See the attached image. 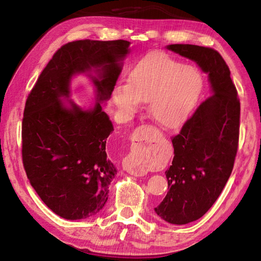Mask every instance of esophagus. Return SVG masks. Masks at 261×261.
Returning <instances> with one entry per match:
<instances>
[{"label":"esophagus","instance_id":"esophagus-1","mask_svg":"<svg viewBox=\"0 0 261 261\" xmlns=\"http://www.w3.org/2000/svg\"><path fill=\"white\" fill-rule=\"evenodd\" d=\"M127 173H130L134 176H144L147 174V169L145 168L141 163L138 161L135 155H130V160H129V165L126 167Z\"/></svg>","mask_w":261,"mask_h":261}]
</instances>
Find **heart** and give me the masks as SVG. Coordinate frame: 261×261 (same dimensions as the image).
Returning <instances> with one entry per match:
<instances>
[{"instance_id": "b5f03b06", "label": "heart", "mask_w": 261, "mask_h": 261, "mask_svg": "<svg viewBox=\"0 0 261 261\" xmlns=\"http://www.w3.org/2000/svg\"><path fill=\"white\" fill-rule=\"evenodd\" d=\"M202 91V77L196 68L182 65L163 53L145 56L129 76V84L114 90L113 100L123 114H131L140 101H148V114L163 127L187 120Z\"/></svg>"}]
</instances>
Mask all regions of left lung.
<instances>
[{
  "instance_id": "left-lung-1",
  "label": "left lung",
  "mask_w": 261,
  "mask_h": 261,
  "mask_svg": "<svg viewBox=\"0 0 261 261\" xmlns=\"http://www.w3.org/2000/svg\"><path fill=\"white\" fill-rule=\"evenodd\" d=\"M167 48L208 73L213 91L171 138L174 159L166 171L168 192L154 208L167 222L187 224L213 206L230 177L240 138L241 103L230 70L219 51L178 43Z\"/></svg>"
}]
</instances>
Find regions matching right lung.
<instances>
[{
	"mask_svg": "<svg viewBox=\"0 0 261 261\" xmlns=\"http://www.w3.org/2000/svg\"><path fill=\"white\" fill-rule=\"evenodd\" d=\"M126 40H77L62 46L31 90L21 123L25 173L48 208L67 220L93 216L103 208L116 168L106 153L114 131L100 101L109 99L129 53ZM92 67L98 100L91 111L61 106L69 79Z\"/></svg>",
	"mask_w": 261,
	"mask_h": 261,
	"instance_id": "1",
	"label": "right lung"
}]
</instances>
